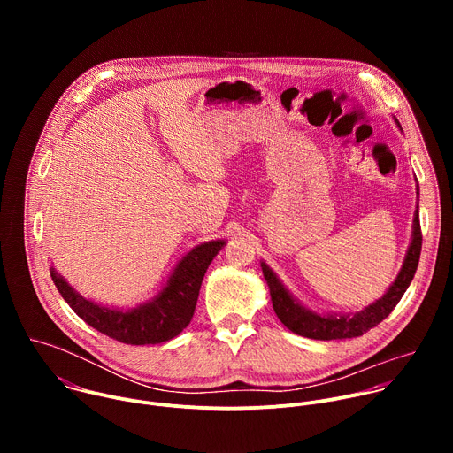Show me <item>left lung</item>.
Segmentation results:
<instances>
[{"mask_svg": "<svg viewBox=\"0 0 453 453\" xmlns=\"http://www.w3.org/2000/svg\"><path fill=\"white\" fill-rule=\"evenodd\" d=\"M421 243H423V234H421V226H419V211H416L412 242H411L403 267H402L396 281L391 285L389 290L385 292V296L381 299L369 304L362 311H358L355 315H348V317L346 315H339V317L317 315L310 310H304L292 299V296L280 283L276 274L265 264H262L264 276L271 288V299H273L274 311L290 332H294L296 335H301V337L317 339V341H337V339L360 337L365 332H369L371 328L378 326L380 322L395 310V306L403 297L405 290L409 288V285L416 274L418 264H419Z\"/></svg>", "mask_w": 453, "mask_h": 453, "instance_id": "8db88e82", "label": "left lung"}]
</instances>
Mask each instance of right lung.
<instances>
[{"instance_id":"add662e5","label":"right lung","mask_w":453,"mask_h":453,"mask_svg":"<svg viewBox=\"0 0 453 453\" xmlns=\"http://www.w3.org/2000/svg\"><path fill=\"white\" fill-rule=\"evenodd\" d=\"M224 245V240H215L189 250L159 296L128 311L111 310L88 301L53 269L51 280L72 310L100 334L123 344H159L173 339L189 325L204 274Z\"/></svg>"}]
</instances>
